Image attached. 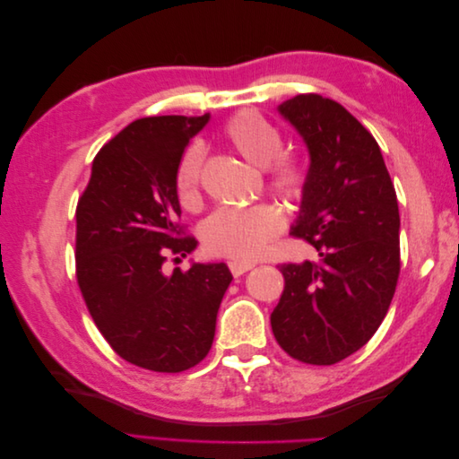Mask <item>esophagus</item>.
Wrapping results in <instances>:
<instances>
[{"label":"esophagus","instance_id":"esophagus-1","mask_svg":"<svg viewBox=\"0 0 459 459\" xmlns=\"http://www.w3.org/2000/svg\"><path fill=\"white\" fill-rule=\"evenodd\" d=\"M228 266H230V272L233 273V277H239V275H243L245 272L253 270L255 262H245V260H230V262H228Z\"/></svg>","mask_w":459,"mask_h":459}]
</instances>
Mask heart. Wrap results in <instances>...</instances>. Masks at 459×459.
<instances>
[{
    "instance_id": "b5f03b06",
    "label": "heart",
    "mask_w": 459,
    "mask_h": 459,
    "mask_svg": "<svg viewBox=\"0 0 459 459\" xmlns=\"http://www.w3.org/2000/svg\"><path fill=\"white\" fill-rule=\"evenodd\" d=\"M226 142L243 159L266 169L268 184L285 201H300L308 189V169L297 155L281 152L283 134L272 120L253 108H243L224 124ZM201 152L187 149L174 174L179 204L195 211L201 204ZM283 228L281 212L272 204L220 208L201 226L208 253L239 260L258 258Z\"/></svg>"
}]
</instances>
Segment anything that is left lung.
I'll return each mask as SVG.
<instances>
[{
	"instance_id": "obj_1",
	"label": "left lung",
	"mask_w": 459,
	"mask_h": 459,
	"mask_svg": "<svg viewBox=\"0 0 459 459\" xmlns=\"http://www.w3.org/2000/svg\"><path fill=\"white\" fill-rule=\"evenodd\" d=\"M280 113L312 160L290 235L319 260L280 264L285 287L272 331L290 358L333 366L362 349L391 307L400 275L396 191L375 137L341 103L299 93Z\"/></svg>"
}]
</instances>
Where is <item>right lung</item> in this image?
I'll return each instance as SVG.
<instances>
[{"label":"right lung","mask_w":459,"mask_h":459,"mask_svg":"<svg viewBox=\"0 0 459 459\" xmlns=\"http://www.w3.org/2000/svg\"><path fill=\"white\" fill-rule=\"evenodd\" d=\"M203 117L134 120L97 152L76 206V281L97 329L126 362L179 373L214 341L231 273L226 264L162 272L197 247L179 224L176 166Z\"/></svg>","instance_id":"obj_1"}]
</instances>
